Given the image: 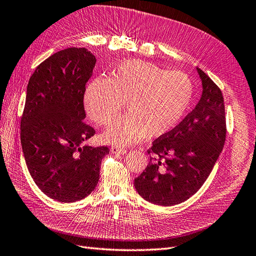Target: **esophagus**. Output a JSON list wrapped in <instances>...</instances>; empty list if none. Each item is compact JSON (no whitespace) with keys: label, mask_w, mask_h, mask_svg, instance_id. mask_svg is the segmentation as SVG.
Instances as JSON below:
<instances>
[{"label":"esophagus","mask_w":256,"mask_h":256,"mask_svg":"<svg viewBox=\"0 0 256 256\" xmlns=\"http://www.w3.org/2000/svg\"><path fill=\"white\" fill-rule=\"evenodd\" d=\"M111 152H112L114 154H126L128 152V149L123 148V147H120V146H116V145H114L112 147H111Z\"/></svg>","instance_id":"1"}]
</instances>
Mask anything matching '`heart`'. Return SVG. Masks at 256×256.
Returning <instances> with one entry per match:
<instances>
[{
	"label": "heart",
	"mask_w": 256,
	"mask_h": 256,
	"mask_svg": "<svg viewBox=\"0 0 256 256\" xmlns=\"http://www.w3.org/2000/svg\"><path fill=\"white\" fill-rule=\"evenodd\" d=\"M194 85L180 71H166L152 62L128 60L116 64L110 78H97L85 93V108L90 119L109 126L123 109L121 116L104 133L116 144H134L159 137L173 130L190 106Z\"/></svg>",
	"instance_id": "1"
}]
</instances>
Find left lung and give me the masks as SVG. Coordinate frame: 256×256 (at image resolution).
Wrapping results in <instances>:
<instances>
[{"instance_id": "obj_1", "label": "left lung", "mask_w": 256, "mask_h": 256, "mask_svg": "<svg viewBox=\"0 0 256 256\" xmlns=\"http://www.w3.org/2000/svg\"><path fill=\"white\" fill-rule=\"evenodd\" d=\"M203 92L196 108L160 136L147 152L144 172L134 180L137 192L158 206H175L199 190L211 173L226 138L224 98L210 76L196 68Z\"/></svg>"}]
</instances>
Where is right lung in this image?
<instances>
[{
  "mask_svg": "<svg viewBox=\"0 0 256 256\" xmlns=\"http://www.w3.org/2000/svg\"><path fill=\"white\" fill-rule=\"evenodd\" d=\"M95 56L86 48L57 52L31 76L20 121L26 163L36 186L58 202L88 196L100 180L107 146L84 145L95 130L85 123V85Z\"/></svg>",
  "mask_w": 256,
  "mask_h": 256,
  "instance_id": "right-lung-1",
  "label": "right lung"
}]
</instances>
